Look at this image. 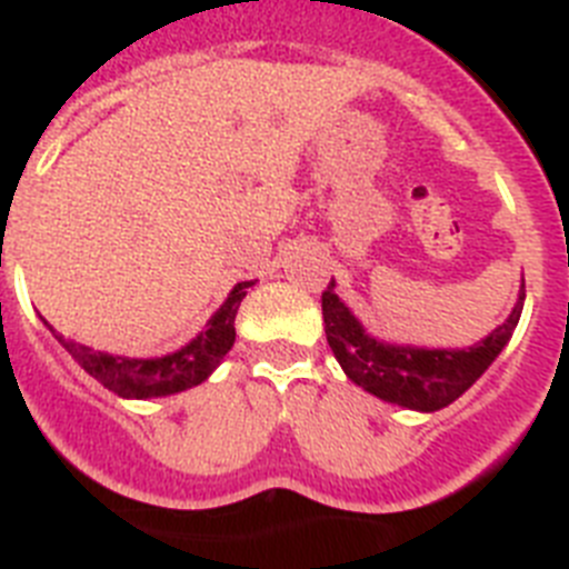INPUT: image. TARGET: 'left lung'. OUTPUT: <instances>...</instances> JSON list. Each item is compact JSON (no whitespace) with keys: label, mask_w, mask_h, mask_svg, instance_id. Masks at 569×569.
Returning <instances> with one entry per match:
<instances>
[{"label":"left lung","mask_w":569,"mask_h":569,"mask_svg":"<svg viewBox=\"0 0 569 569\" xmlns=\"http://www.w3.org/2000/svg\"><path fill=\"white\" fill-rule=\"evenodd\" d=\"M326 340L343 367L346 378L369 395L418 412H438L461 398L501 355L516 332L523 309V289L510 318L469 349H418L378 340L360 326L349 306L335 295V280L323 291Z\"/></svg>","instance_id":"obj_1"}]
</instances>
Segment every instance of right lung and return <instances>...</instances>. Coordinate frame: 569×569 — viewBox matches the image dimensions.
Listing matches in <instances>:
<instances>
[{"instance_id": "right-lung-1", "label": "right lung", "mask_w": 569, "mask_h": 569, "mask_svg": "<svg viewBox=\"0 0 569 569\" xmlns=\"http://www.w3.org/2000/svg\"><path fill=\"white\" fill-rule=\"evenodd\" d=\"M254 286L251 280L237 283L229 291L226 303L211 315L200 335L182 349L162 358H122V355L93 352L88 346L68 340L51 329L53 338L66 346L68 355L77 360L79 367L86 369L91 378H97L106 389L117 392L120 398H162V395H174L182 389H191L209 378L220 360L229 355L234 346V318L240 309V300L246 298V289Z\"/></svg>"}]
</instances>
